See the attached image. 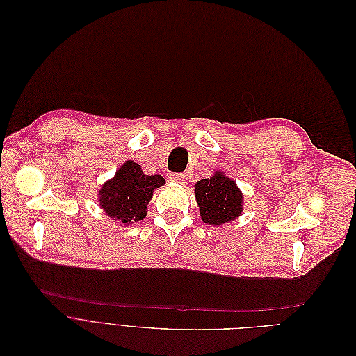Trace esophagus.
Returning <instances> with one entry per match:
<instances>
[{"label": "esophagus", "mask_w": 356, "mask_h": 356, "mask_svg": "<svg viewBox=\"0 0 356 356\" xmlns=\"http://www.w3.org/2000/svg\"><path fill=\"white\" fill-rule=\"evenodd\" d=\"M187 175L185 174H171L169 175V181H172L175 184H179V185H187Z\"/></svg>", "instance_id": "34e87169"}]
</instances>
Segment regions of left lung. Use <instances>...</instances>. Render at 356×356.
Masks as SVG:
<instances>
[{"label":"left lung","instance_id":"left-lung-1","mask_svg":"<svg viewBox=\"0 0 356 356\" xmlns=\"http://www.w3.org/2000/svg\"><path fill=\"white\" fill-rule=\"evenodd\" d=\"M194 194L202 222L222 226L234 222L243 210V194L234 179L222 171H214L210 178L194 185Z\"/></svg>","mask_w":356,"mask_h":356}]
</instances>
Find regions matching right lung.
<instances>
[{
  "instance_id": "obj_1",
  "label": "right lung",
  "mask_w": 356,
  "mask_h": 356,
  "mask_svg": "<svg viewBox=\"0 0 356 356\" xmlns=\"http://www.w3.org/2000/svg\"><path fill=\"white\" fill-rule=\"evenodd\" d=\"M165 184L159 174L146 175L142 166L126 161L98 191V204L114 222L122 226L143 220L154 191Z\"/></svg>"
}]
</instances>
